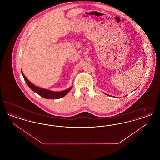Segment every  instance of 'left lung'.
Returning a JSON list of instances; mask_svg holds the SVG:
<instances>
[{"label":"left lung","mask_w":160,"mask_h":160,"mask_svg":"<svg viewBox=\"0 0 160 160\" xmlns=\"http://www.w3.org/2000/svg\"><path fill=\"white\" fill-rule=\"evenodd\" d=\"M105 94H106V95H108V94H107V93H105Z\"/></svg>","instance_id":"left-lung-1"}]
</instances>
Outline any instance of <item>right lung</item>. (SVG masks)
Masks as SVG:
<instances>
[{
  "label": "right lung",
  "instance_id": "right-lung-1",
  "mask_svg": "<svg viewBox=\"0 0 160 160\" xmlns=\"http://www.w3.org/2000/svg\"><path fill=\"white\" fill-rule=\"evenodd\" d=\"M22 74L23 75L24 80L26 81V83L28 85V86L31 88V89L33 91L35 92V93H37L38 95H39L40 96H41L42 97L46 98V99H59L61 98L65 97L68 93L71 90V89L72 88V86L70 88H69L64 90V91L59 92L53 91H51V90H49V89H43V88H39L38 86H35V84L32 83L31 82L24 76L22 71Z\"/></svg>",
  "mask_w": 160,
  "mask_h": 160
}]
</instances>
